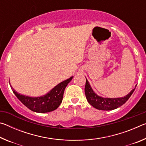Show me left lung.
Here are the masks:
<instances>
[{
  "label": "left lung",
  "instance_id": "8db88e82",
  "mask_svg": "<svg viewBox=\"0 0 146 146\" xmlns=\"http://www.w3.org/2000/svg\"><path fill=\"white\" fill-rule=\"evenodd\" d=\"M135 88L131 91L127 95L122 98H102L94 93L88 81L86 79L85 85V94L87 100L90 104L96 109L100 110H113L120 107L123 104L127 102L129 97L131 96L133 93L134 92Z\"/></svg>",
  "mask_w": 146,
  "mask_h": 146
}]
</instances>
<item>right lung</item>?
<instances>
[{"label":"right lung","instance_id":"right-lung-1","mask_svg":"<svg viewBox=\"0 0 146 146\" xmlns=\"http://www.w3.org/2000/svg\"><path fill=\"white\" fill-rule=\"evenodd\" d=\"M72 78L73 76H71L68 80L58 84L47 95L40 97L33 98L21 95L10 86L18 99L29 110L36 113H48L56 110L60 106L65 88Z\"/></svg>","mask_w":146,"mask_h":146}]
</instances>
